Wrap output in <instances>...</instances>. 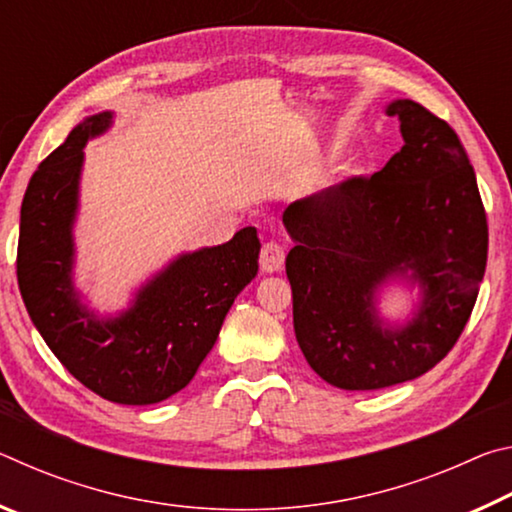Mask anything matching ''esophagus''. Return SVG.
I'll return each mask as SVG.
<instances>
[{"label":"esophagus","mask_w":512,"mask_h":512,"mask_svg":"<svg viewBox=\"0 0 512 512\" xmlns=\"http://www.w3.org/2000/svg\"><path fill=\"white\" fill-rule=\"evenodd\" d=\"M284 257H287V248H284L282 241H277V239L266 241L262 250H259V264H262L266 273L282 271Z\"/></svg>","instance_id":"1"}]
</instances>
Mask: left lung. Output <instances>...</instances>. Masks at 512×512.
Masks as SVG:
<instances>
[{"label": "left lung", "mask_w": 512, "mask_h": 512, "mask_svg": "<svg viewBox=\"0 0 512 512\" xmlns=\"http://www.w3.org/2000/svg\"><path fill=\"white\" fill-rule=\"evenodd\" d=\"M404 146L372 176H352L282 214L293 329L327 384L375 391L424 375L447 357L470 320L488 262V219L454 128L409 99L388 106ZM412 271L423 305L386 330L378 284Z\"/></svg>", "instance_id": "8db88e82"}]
</instances>
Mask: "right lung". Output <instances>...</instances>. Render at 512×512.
I'll return each instance as SVG.
<instances>
[{"instance_id":"obj_1","label":"right lung","mask_w":512,"mask_h":512,"mask_svg":"<svg viewBox=\"0 0 512 512\" xmlns=\"http://www.w3.org/2000/svg\"><path fill=\"white\" fill-rule=\"evenodd\" d=\"M110 119V112L85 119L31 176L20 212L17 284L49 350L85 388L108 402L142 406L192 381L232 302L257 275L259 239L255 228H244L228 244L178 257L126 314L94 318L72 287V223L83 146Z\"/></svg>"}]
</instances>
